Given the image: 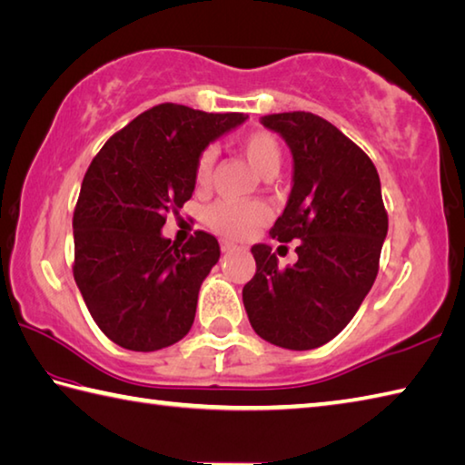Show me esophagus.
Returning <instances> with one entry per match:
<instances>
[{
    "label": "esophagus",
    "mask_w": 465,
    "mask_h": 465,
    "mask_svg": "<svg viewBox=\"0 0 465 465\" xmlns=\"http://www.w3.org/2000/svg\"><path fill=\"white\" fill-rule=\"evenodd\" d=\"M221 249H223V252H231V251L241 249V247H239V244L231 242V241H223V242H221Z\"/></svg>",
    "instance_id": "34e87169"
}]
</instances>
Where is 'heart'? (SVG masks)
Wrapping results in <instances>:
<instances>
[{
    "instance_id": "obj_1",
    "label": "heart",
    "mask_w": 465,
    "mask_h": 465,
    "mask_svg": "<svg viewBox=\"0 0 465 465\" xmlns=\"http://www.w3.org/2000/svg\"><path fill=\"white\" fill-rule=\"evenodd\" d=\"M239 152L244 160L255 170L261 178H273L282 168V145L275 135L267 131H252L244 135L239 143ZM214 157L210 152H204L198 157L196 163V183L198 188H206L213 180ZM269 210L262 203H231V200H218L210 204L204 213V221L210 229L221 232L229 239H239V236L249 234L257 229L259 224L267 221Z\"/></svg>"
}]
</instances>
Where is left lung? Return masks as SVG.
Segmentation results:
<instances>
[{
    "label": "left lung",
    "mask_w": 465,
    "mask_h": 465,
    "mask_svg": "<svg viewBox=\"0 0 465 465\" xmlns=\"http://www.w3.org/2000/svg\"><path fill=\"white\" fill-rule=\"evenodd\" d=\"M261 124L293 157L292 194L271 236L300 247L295 265L282 269L269 244H255L257 273L242 303L262 340L312 350L348 326L379 273L389 231L381 178L361 147L313 113H277Z\"/></svg>",
    "instance_id": "obj_1"
}]
</instances>
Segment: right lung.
I'll list each match as a JSON object with an SVG mask.
<instances>
[{"label": "right lung", "mask_w": 465, "mask_h": 465, "mask_svg": "<svg viewBox=\"0 0 465 465\" xmlns=\"http://www.w3.org/2000/svg\"><path fill=\"white\" fill-rule=\"evenodd\" d=\"M247 121L163 103L113 135L84 173L73 216L74 282L96 326L121 348L153 352L188 334L218 259L213 234L180 247L162 234L196 188L198 157Z\"/></svg>", "instance_id": "right-lung-1"}]
</instances>
